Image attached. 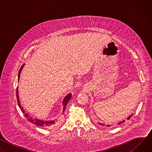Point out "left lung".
I'll return each mask as SVG.
<instances>
[{
    "label": "left lung",
    "mask_w": 152,
    "mask_h": 152,
    "mask_svg": "<svg viewBox=\"0 0 152 152\" xmlns=\"http://www.w3.org/2000/svg\"><path fill=\"white\" fill-rule=\"evenodd\" d=\"M132 115H130V116H129V117H127V120H129V119H130V118H131V117H132ZM124 121H125V120H123V121H120V122H119V123H118V125H119V124H121V123H124ZM99 124H100V125H101V126H103H103H104V124H102V123H99ZM107 127H110V126H110V125H107Z\"/></svg>",
    "instance_id": "obj_1"
}]
</instances>
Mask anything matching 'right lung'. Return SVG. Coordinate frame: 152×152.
<instances>
[{
	"mask_svg": "<svg viewBox=\"0 0 152 152\" xmlns=\"http://www.w3.org/2000/svg\"><path fill=\"white\" fill-rule=\"evenodd\" d=\"M23 67V66H22L21 67L20 70H19V72H18V80H19V77H20V72H21V70H22ZM17 102H18V106L20 108V110L21 111V112L23 113V114H24V115L26 117V118L32 123L38 126H41V127H50L53 125H54L56 122H55V120H52V121H43V120H38V119H37V118H34L33 117H31L30 115H29V114L26 113H25V111H24L23 107L21 106L20 103V101H19V97H18V88H17ZM72 97V94L71 93H69L68 94L66 97H65L62 101V104L63 106H64V108H63V113L64 112V110L65 108H66V106L67 105V104L68 103V102L70 100Z\"/></svg>",
	"mask_w": 152,
	"mask_h": 152,
	"instance_id": "obj_1",
	"label": "right lung"
}]
</instances>
